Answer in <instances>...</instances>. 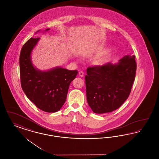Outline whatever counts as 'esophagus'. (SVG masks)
<instances>
[{"label":"esophagus","instance_id":"1","mask_svg":"<svg viewBox=\"0 0 159 159\" xmlns=\"http://www.w3.org/2000/svg\"><path fill=\"white\" fill-rule=\"evenodd\" d=\"M79 75V76H80V77H83V76H84V73H83V71H80Z\"/></svg>","mask_w":159,"mask_h":159}]
</instances>
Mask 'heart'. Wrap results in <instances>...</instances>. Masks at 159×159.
Masks as SVG:
<instances>
[{"instance_id": "b5f03b06", "label": "heart", "mask_w": 159, "mask_h": 159, "mask_svg": "<svg viewBox=\"0 0 159 159\" xmlns=\"http://www.w3.org/2000/svg\"><path fill=\"white\" fill-rule=\"evenodd\" d=\"M99 61H100V60H99Z\"/></svg>"}]
</instances>
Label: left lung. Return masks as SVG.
Wrapping results in <instances>:
<instances>
[{"instance_id":"1","label":"left lung","mask_w":159,"mask_h":159,"mask_svg":"<svg viewBox=\"0 0 159 159\" xmlns=\"http://www.w3.org/2000/svg\"><path fill=\"white\" fill-rule=\"evenodd\" d=\"M135 55H126L117 64L87 68L86 98L93 113L112 112L128 99L136 74Z\"/></svg>"}]
</instances>
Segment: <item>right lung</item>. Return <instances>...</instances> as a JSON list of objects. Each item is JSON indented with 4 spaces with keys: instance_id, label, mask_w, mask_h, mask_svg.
<instances>
[{
    "instance_id": "add662e5",
    "label": "right lung",
    "mask_w": 159,
    "mask_h": 159,
    "mask_svg": "<svg viewBox=\"0 0 159 159\" xmlns=\"http://www.w3.org/2000/svg\"><path fill=\"white\" fill-rule=\"evenodd\" d=\"M39 39L30 38L21 49L20 56L21 87L27 98L38 108L55 113L65 103L70 84L76 78L78 71L57 67L43 71L35 68L31 53Z\"/></svg>"
}]
</instances>
